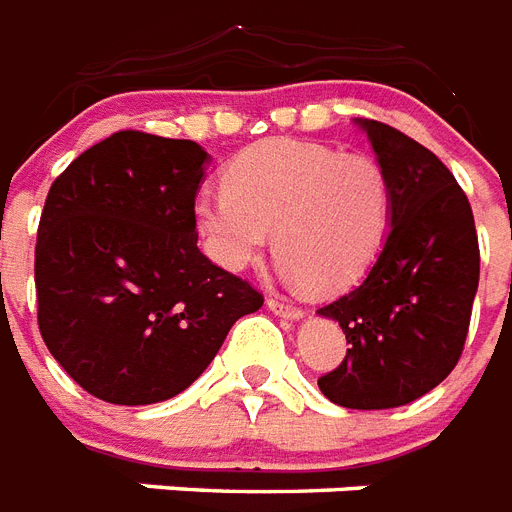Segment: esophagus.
<instances>
[{
	"instance_id": "esophagus-1",
	"label": "esophagus",
	"mask_w": 512,
	"mask_h": 512,
	"mask_svg": "<svg viewBox=\"0 0 512 512\" xmlns=\"http://www.w3.org/2000/svg\"><path fill=\"white\" fill-rule=\"evenodd\" d=\"M268 308H271L276 316H284V319H303L305 311L300 308V305H292V303H284V300H279V297H268Z\"/></svg>"
}]
</instances>
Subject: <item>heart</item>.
Returning <instances> with one entry per match:
<instances>
[{
	"label": "heart",
	"instance_id": "b5f03b06",
	"mask_svg": "<svg viewBox=\"0 0 512 512\" xmlns=\"http://www.w3.org/2000/svg\"><path fill=\"white\" fill-rule=\"evenodd\" d=\"M220 191H201L193 220L207 257L244 271L273 252L313 292L353 287L380 257L393 220L388 172L372 156L305 140H263L228 162Z\"/></svg>",
	"mask_w": 512,
	"mask_h": 512
}]
</instances>
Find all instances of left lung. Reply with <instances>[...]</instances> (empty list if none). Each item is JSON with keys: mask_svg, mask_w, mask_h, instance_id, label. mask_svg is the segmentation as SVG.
Masks as SVG:
<instances>
[{"mask_svg": "<svg viewBox=\"0 0 512 512\" xmlns=\"http://www.w3.org/2000/svg\"><path fill=\"white\" fill-rule=\"evenodd\" d=\"M356 124L390 177L393 220L361 284L316 311L350 345L319 388L348 409H393L425 396L460 361L481 255L470 201L444 162L388 124Z\"/></svg>", "mask_w": 512, "mask_h": 512, "instance_id": "left-lung-1", "label": "left lung"}]
</instances>
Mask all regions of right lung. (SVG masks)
Returning <instances> with one entry per match:
<instances>
[{
    "label": "right lung",
    "instance_id": "1",
    "mask_svg": "<svg viewBox=\"0 0 512 512\" xmlns=\"http://www.w3.org/2000/svg\"><path fill=\"white\" fill-rule=\"evenodd\" d=\"M209 154L124 130L52 183L36 233L39 332L108 404L183 393L263 295L201 255L193 204Z\"/></svg>",
    "mask_w": 512,
    "mask_h": 512
}]
</instances>
